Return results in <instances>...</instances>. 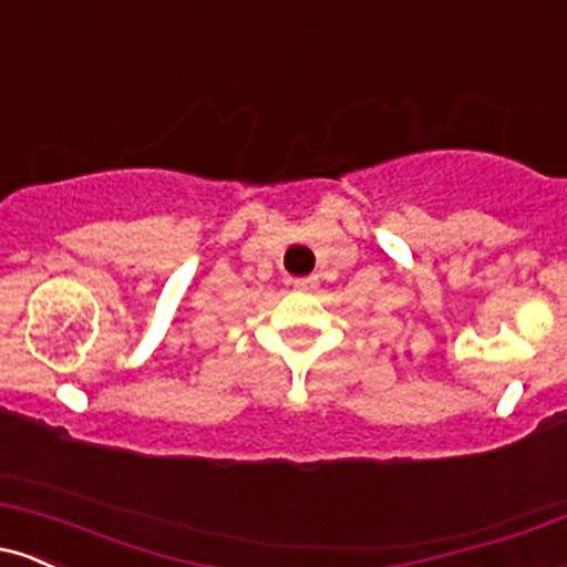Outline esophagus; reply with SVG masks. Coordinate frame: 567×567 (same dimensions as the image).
Masks as SVG:
<instances>
[{"label": "esophagus", "instance_id": "34e87169", "mask_svg": "<svg viewBox=\"0 0 567 567\" xmlns=\"http://www.w3.org/2000/svg\"><path fill=\"white\" fill-rule=\"evenodd\" d=\"M317 285V277H296L292 279V288L296 290H311Z\"/></svg>", "mask_w": 567, "mask_h": 567}]
</instances>
